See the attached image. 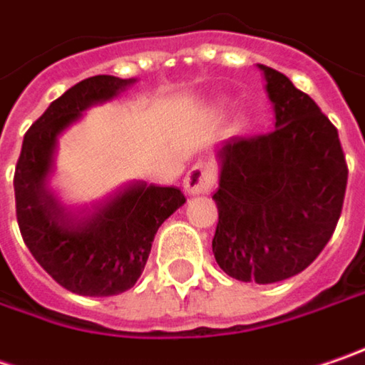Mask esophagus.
Returning <instances> with one entry per match:
<instances>
[{"instance_id": "esophagus-1", "label": "esophagus", "mask_w": 365, "mask_h": 365, "mask_svg": "<svg viewBox=\"0 0 365 365\" xmlns=\"http://www.w3.org/2000/svg\"><path fill=\"white\" fill-rule=\"evenodd\" d=\"M219 169L212 161H198L190 167V171L183 178V187L187 194H208L212 185L217 183Z\"/></svg>"}]
</instances>
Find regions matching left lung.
<instances>
[{
  "label": "left lung",
  "instance_id": "8db88e82",
  "mask_svg": "<svg viewBox=\"0 0 365 365\" xmlns=\"http://www.w3.org/2000/svg\"><path fill=\"white\" fill-rule=\"evenodd\" d=\"M260 68L277 128L219 150L212 252L229 277L267 285L302 272L329 244L349 169L331 119L287 76Z\"/></svg>",
  "mask_w": 365,
  "mask_h": 365
}]
</instances>
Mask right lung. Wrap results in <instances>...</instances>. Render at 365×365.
Wrapping results in <instances>:
<instances>
[{
  "label": "right lung",
  "instance_id": "obj_1",
  "mask_svg": "<svg viewBox=\"0 0 365 365\" xmlns=\"http://www.w3.org/2000/svg\"><path fill=\"white\" fill-rule=\"evenodd\" d=\"M134 80L93 76L47 107L24 134L14 173L16 219L34 260L78 295L107 297L136 285L153 240L183 202L175 185L132 182L88 208L72 210L49 190L57 138L91 105L109 101Z\"/></svg>",
  "mask_w": 365,
  "mask_h": 365
}]
</instances>
